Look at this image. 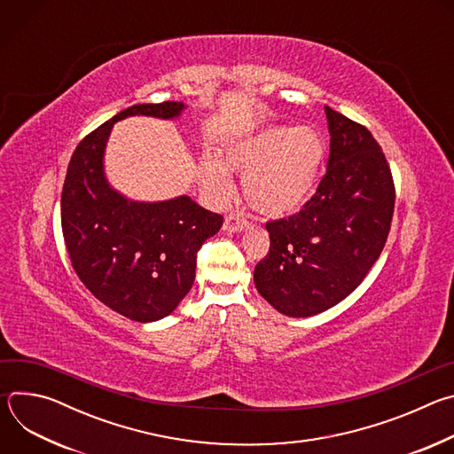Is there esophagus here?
Here are the masks:
<instances>
[{"label": "esophagus", "mask_w": 454, "mask_h": 454, "mask_svg": "<svg viewBox=\"0 0 454 454\" xmlns=\"http://www.w3.org/2000/svg\"><path fill=\"white\" fill-rule=\"evenodd\" d=\"M224 231H230V233H237V231H242L247 228V221L244 217H240L239 214H228L226 219H224Z\"/></svg>", "instance_id": "1"}]
</instances>
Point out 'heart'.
I'll return each mask as SVG.
<instances>
[{"label": "heart", "instance_id": "1", "mask_svg": "<svg viewBox=\"0 0 454 454\" xmlns=\"http://www.w3.org/2000/svg\"><path fill=\"white\" fill-rule=\"evenodd\" d=\"M325 142L312 127H270L231 144L219 160L201 165V181L215 203H226L235 192L230 174L244 176L246 200L270 217L298 212L317 183Z\"/></svg>", "mask_w": 454, "mask_h": 454}]
</instances>
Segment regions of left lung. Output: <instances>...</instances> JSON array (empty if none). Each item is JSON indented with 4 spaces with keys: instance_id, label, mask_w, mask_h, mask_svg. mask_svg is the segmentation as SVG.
Instances as JSON below:
<instances>
[{
    "instance_id": "obj_1",
    "label": "left lung",
    "mask_w": 454,
    "mask_h": 454,
    "mask_svg": "<svg viewBox=\"0 0 454 454\" xmlns=\"http://www.w3.org/2000/svg\"><path fill=\"white\" fill-rule=\"evenodd\" d=\"M331 154L310 201L266 224L270 253L253 282L278 312L307 317L345 300L379 258L392 226L395 186L366 127L325 106Z\"/></svg>"
}]
</instances>
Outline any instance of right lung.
<instances>
[{"instance_id": "right-lung-1", "label": "right lung", "mask_w": 454, "mask_h": 454, "mask_svg": "<svg viewBox=\"0 0 454 454\" xmlns=\"http://www.w3.org/2000/svg\"><path fill=\"white\" fill-rule=\"evenodd\" d=\"M184 107L161 102L120 111L77 145L62 186L60 224L75 273L104 305L140 323L168 316L186 296L198 251L223 217L188 196L158 203L125 198L106 177V145L118 120H174Z\"/></svg>"}]
</instances>
